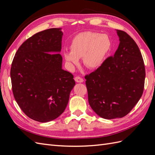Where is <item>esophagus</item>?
<instances>
[{
    "label": "esophagus",
    "mask_w": 155,
    "mask_h": 155,
    "mask_svg": "<svg viewBox=\"0 0 155 155\" xmlns=\"http://www.w3.org/2000/svg\"><path fill=\"white\" fill-rule=\"evenodd\" d=\"M74 79H75V81H76L78 82V83H82V82H83V81H84L83 79L81 78V77H79V76L75 77Z\"/></svg>",
    "instance_id": "esophagus-1"
}]
</instances>
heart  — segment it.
<instances>
[{
  "label": "heart",
  "instance_id": "b5f03b06",
  "mask_svg": "<svg viewBox=\"0 0 155 155\" xmlns=\"http://www.w3.org/2000/svg\"><path fill=\"white\" fill-rule=\"evenodd\" d=\"M112 48V42L107 34L85 31L75 36L70 45V51H64L63 57L69 70L78 64L83 58L86 67L96 69L103 64Z\"/></svg>",
  "mask_w": 155,
  "mask_h": 155
}]
</instances>
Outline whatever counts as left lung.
Returning a JSON list of instances; mask_svg holds the SVG:
<instances>
[{"instance_id": "1", "label": "left lung", "mask_w": 155, "mask_h": 155, "mask_svg": "<svg viewBox=\"0 0 155 155\" xmlns=\"http://www.w3.org/2000/svg\"><path fill=\"white\" fill-rule=\"evenodd\" d=\"M117 34L120 42L114 56L85 77L89 105L108 120L129 113L142 96L145 78L138 45L126 32L117 30Z\"/></svg>"}]
</instances>
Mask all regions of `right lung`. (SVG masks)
<instances>
[{"instance_id": "obj_1", "label": "right lung", "mask_w": 155, "mask_h": 155, "mask_svg": "<svg viewBox=\"0 0 155 155\" xmlns=\"http://www.w3.org/2000/svg\"><path fill=\"white\" fill-rule=\"evenodd\" d=\"M63 32L50 28L23 43L12 63L10 76L15 100L30 118L48 122L65 110L74 76L62 69Z\"/></svg>"}]
</instances>
